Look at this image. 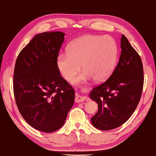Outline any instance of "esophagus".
<instances>
[{"label": "esophagus", "mask_w": 156, "mask_h": 156, "mask_svg": "<svg viewBox=\"0 0 156 156\" xmlns=\"http://www.w3.org/2000/svg\"><path fill=\"white\" fill-rule=\"evenodd\" d=\"M85 99H86V97H85V96H84L83 94H77V95H76V99H75L76 102H81V101H83Z\"/></svg>", "instance_id": "1"}]
</instances>
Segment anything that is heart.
I'll return each mask as SVG.
<instances>
[{"label": "heart", "mask_w": 156, "mask_h": 156, "mask_svg": "<svg viewBox=\"0 0 156 156\" xmlns=\"http://www.w3.org/2000/svg\"><path fill=\"white\" fill-rule=\"evenodd\" d=\"M118 48L112 37L85 35L69 44L67 54H60L56 65L66 80H71L80 71H84L72 80L80 84L96 79L104 81L112 73L116 64Z\"/></svg>", "instance_id": "b5f03b06"}]
</instances>
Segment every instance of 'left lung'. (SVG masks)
<instances>
[{"label": "left lung", "instance_id": "8db88e82", "mask_svg": "<svg viewBox=\"0 0 156 156\" xmlns=\"http://www.w3.org/2000/svg\"><path fill=\"white\" fill-rule=\"evenodd\" d=\"M119 61L104 83L92 89L89 96L98 106L91 119L95 128L108 131L121 126L134 112L144 87V70L140 56L122 34Z\"/></svg>", "mask_w": 156, "mask_h": 156}]
</instances>
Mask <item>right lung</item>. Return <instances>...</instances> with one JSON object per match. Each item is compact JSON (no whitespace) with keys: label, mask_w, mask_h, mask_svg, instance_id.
I'll return each mask as SVG.
<instances>
[{"label":"right lung","mask_w":156,"mask_h":156,"mask_svg":"<svg viewBox=\"0 0 156 156\" xmlns=\"http://www.w3.org/2000/svg\"><path fill=\"white\" fill-rule=\"evenodd\" d=\"M62 31L36 35L16 60L13 91L19 110L30 126L56 131L73 106L75 90L60 75L56 59L65 40Z\"/></svg>","instance_id":"add662e5"}]
</instances>
